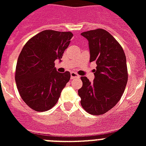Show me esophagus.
Listing matches in <instances>:
<instances>
[{
    "label": "esophagus",
    "mask_w": 146,
    "mask_h": 146,
    "mask_svg": "<svg viewBox=\"0 0 146 146\" xmlns=\"http://www.w3.org/2000/svg\"><path fill=\"white\" fill-rule=\"evenodd\" d=\"M70 77H71V80H73V79H75V78H79L80 76H78V74H76V73H74V72H71Z\"/></svg>",
    "instance_id": "obj_1"
}]
</instances>
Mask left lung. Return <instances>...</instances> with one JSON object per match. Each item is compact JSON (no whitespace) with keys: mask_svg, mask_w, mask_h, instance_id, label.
<instances>
[{"mask_svg":"<svg viewBox=\"0 0 146 146\" xmlns=\"http://www.w3.org/2000/svg\"><path fill=\"white\" fill-rule=\"evenodd\" d=\"M89 42L90 60L97 64L95 79L90 82L82 76V86L78 90L81 105L95 115L105 113L120 101L128 80L127 59L122 47L102 29L81 33Z\"/></svg>","mask_w":146,"mask_h":146,"instance_id":"left-lung-1","label":"left lung"}]
</instances>
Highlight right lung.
<instances>
[{"label": "right lung", "mask_w": 146, "mask_h": 146, "mask_svg": "<svg viewBox=\"0 0 146 146\" xmlns=\"http://www.w3.org/2000/svg\"><path fill=\"white\" fill-rule=\"evenodd\" d=\"M73 35L70 32L44 30L22 49L15 80L22 99L33 110L42 112L53 108L70 79L68 71L57 72L54 61H61Z\"/></svg>", "instance_id": "1"}]
</instances>
